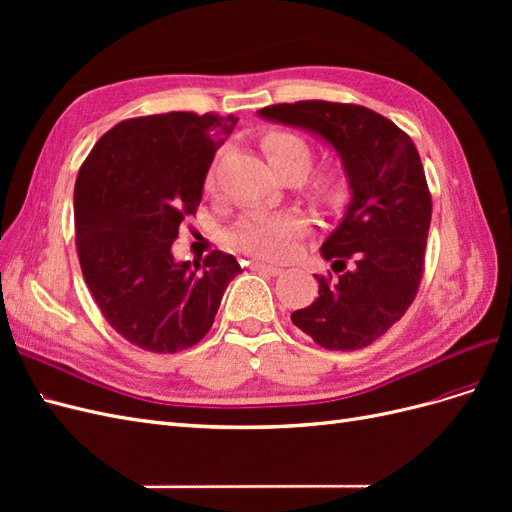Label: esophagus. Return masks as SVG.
I'll return each mask as SVG.
<instances>
[{"mask_svg": "<svg viewBox=\"0 0 512 512\" xmlns=\"http://www.w3.org/2000/svg\"><path fill=\"white\" fill-rule=\"evenodd\" d=\"M252 269L262 271V273H267V275H273V277H277V275H282V273H284V269H282V267L267 265V262H252Z\"/></svg>", "mask_w": 512, "mask_h": 512, "instance_id": "1", "label": "esophagus"}]
</instances>
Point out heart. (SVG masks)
Listing matches in <instances>:
<instances>
[{
  "instance_id": "b5f03b06",
  "label": "heart",
  "mask_w": 512,
  "mask_h": 512,
  "mask_svg": "<svg viewBox=\"0 0 512 512\" xmlns=\"http://www.w3.org/2000/svg\"><path fill=\"white\" fill-rule=\"evenodd\" d=\"M262 151H265L275 175L294 173L301 179L309 170V164H312V149H309V145L297 134L273 132L262 138ZM337 190L339 183L335 175H324L314 183L316 196L322 198L335 196ZM301 228V220L288 213H252L245 215V218L235 226L230 241L232 245L239 247L241 252L247 254L262 258H286L292 252Z\"/></svg>"
}]
</instances>
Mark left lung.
<instances>
[{
    "mask_svg": "<svg viewBox=\"0 0 512 512\" xmlns=\"http://www.w3.org/2000/svg\"><path fill=\"white\" fill-rule=\"evenodd\" d=\"M258 117L318 136L342 160L350 190L320 247L339 277L316 275V301L292 312V322L327 350L374 344L406 314L423 275L431 196L412 138L356 104H275Z\"/></svg>",
    "mask_w": 512,
    "mask_h": 512,
    "instance_id": "obj_1",
    "label": "left lung"
}]
</instances>
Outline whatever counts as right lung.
<instances>
[{
  "label": "right lung",
  "mask_w": 512,
  "mask_h": 512,
  "mask_svg": "<svg viewBox=\"0 0 512 512\" xmlns=\"http://www.w3.org/2000/svg\"><path fill=\"white\" fill-rule=\"evenodd\" d=\"M237 117L166 113L121 121L83 162L74 185L76 250L108 324L149 352L203 339L243 271L213 250L203 265L173 256L185 215L203 198L211 162Z\"/></svg>",
  "instance_id": "obj_1"
}]
</instances>
